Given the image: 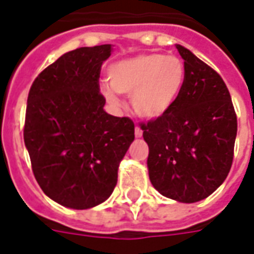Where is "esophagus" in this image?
I'll list each match as a JSON object with an SVG mask.
<instances>
[{
	"mask_svg": "<svg viewBox=\"0 0 254 254\" xmlns=\"http://www.w3.org/2000/svg\"><path fill=\"white\" fill-rule=\"evenodd\" d=\"M134 134H136L137 138H140V137L142 136V130L138 127H136V129H134Z\"/></svg>",
	"mask_w": 254,
	"mask_h": 254,
	"instance_id": "esophagus-1",
	"label": "esophagus"
}]
</instances>
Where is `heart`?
<instances>
[{
	"label": "heart",
	"mask_w": 254,
	"mask_h": 254,
	"mask_svg": "<svg viewBox=\"0 0 254 254\" xmlns=\"http://www.w3.org/2000/svg\"><path fill=\"white\" fill-rule=\"evenodd\" d=\"M105 98L113 106L121 102L114 91L130 97L133 112L146 120L163 117L179 98L186 80L185 62L164 54H141L117 62L108 69Z\"/></svg>",
	"instance_id": "1"
}]
</instances>
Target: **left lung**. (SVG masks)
Segmentation results:
<instances>
[{
  "instance_id": "obj_1",
  "label": "left lung",
  "mask_w": 254,
  "mask_h": 254,
  "mask_svg": "<svg viewBox=\"0 0 254 254\" xmlns=\"http://www.w3.org/2000/svg\"><path fill=\"white\" fill-rule=\"evenodd\" d=\"M179 98L163 117L141 124L149 146L148 172L161 195L182 203L207 198L232 168L237 116L222 78L190 50Z\"/></svg>"
}]
</instances>
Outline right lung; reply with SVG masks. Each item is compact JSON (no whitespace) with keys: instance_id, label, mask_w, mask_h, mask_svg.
<instances>
[{"instance_id":"obj_1","label":"right lung","mask_w":254,"mask_h":254,"mask_svg":"<svg viewBox=\"0 0 254 254\" xmlns=\"http://www.w3.org/2000/svg\"><path fill=\"white\" fill-rule=\"evenodd\" d=\"M112 44L69 51L41 71L28 94L24 142L44 194L75 210L98 206L117 185L134 124L103 110L102 63Z\"/></svg>"}]
</instances>
